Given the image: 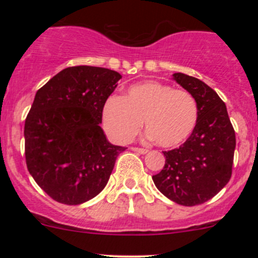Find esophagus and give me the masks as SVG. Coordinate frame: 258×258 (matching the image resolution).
Instances as JSON below:
<instances>
[{
    "mask_svg": "<svg viewBox=\"0 0 258 258\" xmlns=\"http://www.w3.org/2000/svg\"><path fill=\"white\" fill-rule=\"evenodd\" d=\"M131 149L133 150V152L139 153V154H147L148 153V149H144V148H136V147H133V148H131Z\"/></svg>",
    "mask_w": 258,
    "mask_h": 258,
    "instance_id": "34e87169",
    "label": "esophagus"
}]
</instances>
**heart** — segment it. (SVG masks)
I'll use <instances>...</instances> for the list:
<instances>
[{"mask_svg":"<svg viewBox=\"0 0 258 258\" xmlns=\"http://www.w3.org/2000/svg\"><path fill=\"white\" fill-rule=\"evenodd\" d=\"M199 117L198 103L189 92L173 90L159 81L127 88L121 98L111 96L103 106L105 131L119 142H128L144 126L160 147L173 148L189 138Z\"/></svg>","mask_w":258,"mask_h":258,"instance_id":"heart-1","label":"heart"}]
</instances>
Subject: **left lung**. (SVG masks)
<instances>
[{
    "mask_svg": "<svg viewBox=\"0 0 258 258\" xmlns=\"http://www.w3.org/2000/svg\"><path fill=\"white\" fill-rule=\"evenodd\" d=\"M172 79L197 100L199 117L182 146L164 152L165 166L153 180L170 200L195 206L214 198L229 182L235 132L226 104L210 86L182 73L173 74Z\"/></svg>",
    "mask_w": 258,
    "mask_h": 258,
    "instance_id": "left-lung-1",
    "label": "left lung"
}]
</instances>
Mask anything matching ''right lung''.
I'll return each mask as SVG.
<instances>
[{
    "label": "right lung",
    "instance_id": "add662e5",
    "mask_svg": "<svg viewBox=\"0 0 258 258\" xmlns=\"http://www.w3.org/2000/svg\"><path fill=\"white\" fill-rule=\"evenodd\" d=\"M119 73L70 67L36 92L25 120V159L32 178L53 200L79 205L104 189L117 155L126 149L100 127Z\"/></svg>",
    "mask_w": 258,
    "mask_h": 258
}]
</instances>
